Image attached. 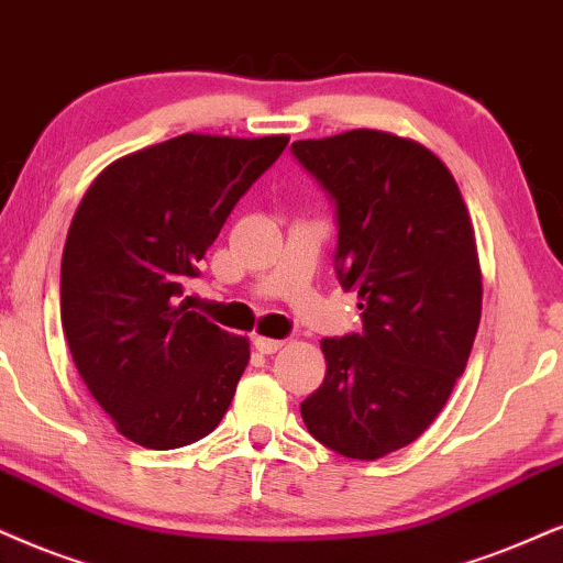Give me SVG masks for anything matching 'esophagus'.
<instances>
[{
  "label": "esophagus",
  "instance_id": "34e87169",
  "mask_svg": "<svg viewBox=\"0 0 563 563\" xmlns=\"http://www.w3.org/2000/svg\"><path fill=\"white\" fill-rule=\"evenodd\" d=\"M254 347H257L260 353H265V355H269V353H277L283 347V340H275V338H254Z\"/></svg>",
  "mask_w": 563,
  "mask_h": 563
}]
</instances>
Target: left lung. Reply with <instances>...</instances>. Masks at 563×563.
<instances>
[{
    "label": "left lung",
    "instance_id": "left-lung-1",
    "mask_svg": "<svg viewBox=\"0 0 563 563\" xmlns=\"http://www.w3.org/2000/svg\"><path fill=\"white\" fill-rule=\"evenodd\" d=\"M290 147L338 205V277L364 319V332L322 340L327 374L301 418L343 457L379 460L429 429L471 358L473 220L444 161L410 137L351 130Z\"/></svg>",
    "mask_w": 563,
    "mask_h": 563
}]
</instances>
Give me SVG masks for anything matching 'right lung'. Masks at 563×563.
Masks as SVG:
<instances>
[{"instance_id":"1","label":"right lung","mask_w":563,"mask_h":563,"mask_svg":"<svg viewBox=\"0 0 563 563\" xmlns=\"http://www.w3.org/2000/svg\"><path fill=\"white\" fill-rule=\"evenodd\" d=\"M288 140L187 132L113 161L85 191L62 254V327L90 395L134 444L187 446L229 410L249 340L181 296Z\"/></svg>"}]
</instances>
